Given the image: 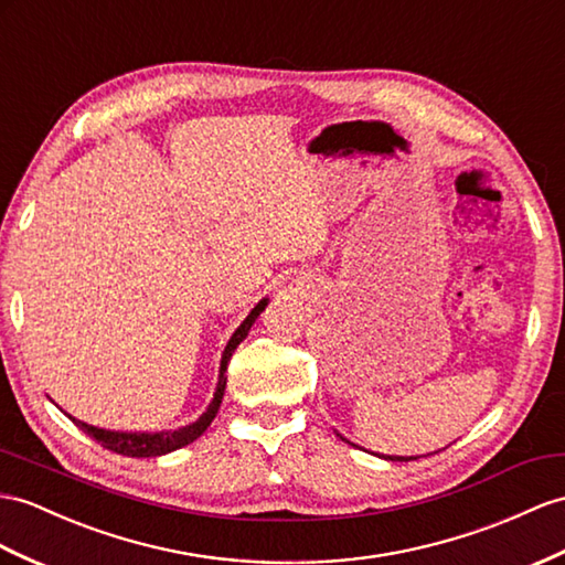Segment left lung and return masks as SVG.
Returning <instances> with one entry per match:
<instances>
[{
	"label": "left lung",
	"instance_id": "1",
	"mask_svg": "<svg viewBox=\"0 0 565 565\" xmlns=\"http://www.w3.org/2000/svg\"><path fill=\"white\" fill-rule=\"evenodd\" d=\"M382 458H386V460H415L417 456H382Z\"/></svg>",
	"mask_w": 565,
	"mask_h": 565
}]
</instances>
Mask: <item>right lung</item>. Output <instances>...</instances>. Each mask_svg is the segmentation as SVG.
I'll list each match as a JSON object with an SVG mask.
<instances>
[{"label":"right lung","mask_w":565,"mask_h":565,"mask_svg":"<svg viewBox=\"0 0 565 565\" xmlns=\"http://www.w3.org/2000/svg\"><path fill=\"white\" fill-rule=\"evenodd\" d=\"M269 298H263L257 302V306L250 310V315L245 317V320L241 322V327L231 334L226 349L222 353V363H220V382H216V388H214V396L210 401L207 411L202 413L195 423L185 425V427H179V429H164V431H117V429H103V427H95V425H88L83 420H76V417H71V420L76 423V427H81L85 434H90V437L103 444L105 448H109V451L114 454H121V456H131V458H154V456H164V454H171L177 451V448L181 446H188L191 441H195L202 431H205L210 427V423L214 420L216 411H220L222 406V398H224V388H226V365L231 355H234V351L238 349V343L248 337L250 327L255 324V320L259 317V312H263L267 308Z\"/></svg>","instance_id":"obj_1"}]
</instances>
